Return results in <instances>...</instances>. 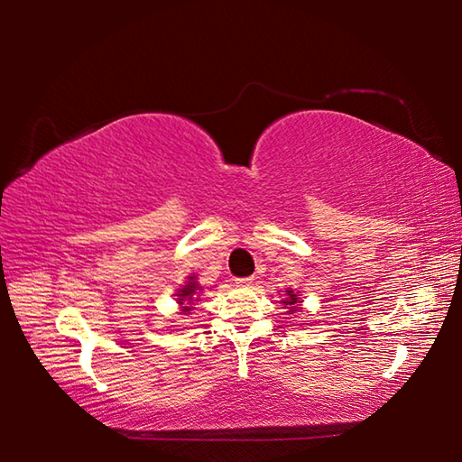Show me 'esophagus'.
I'll return each instance as SVG.
<instances>
[{
	"instance_id": "1",
	"label": "esophagus",
	"mask_w": 462,
	"mask_h": 462,
	"mask_svg": "<svg viewBox=\"0 0 462 462\" xmlns=\"http://www.w3.org/2000/svg\"><path fill=\"white\" fill-rule=\"evenodd\" d=\"M254 283V277H242V279H236V285L238 287H250Z\"/></svg>"
}]
</instances>
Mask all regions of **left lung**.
<instances>
[{
	"instance_id": "8db88e82",
	"label": "left lung",
	"mask_w": 462,
	"mask_h": 462,
	"mask_svg": "<svg viewBox=\"0 0 462 462\" xmlns=\"http://www.w3.org/2000/svg\"><path fill=\"white\" fill-rule=\"evenodd\" d=\"M301 291H295L293 287H285V293H283V300H281V303L287 308V311H291V314H295L297 310H300L301 306V297H300Z\"/></svg>"
}]
</instances>
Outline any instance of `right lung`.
<instances>
[{"instance_id": "add662e5", "label": "right lung", "mask_w": 462, "mask_h": 462, "mask_svg": "<svg viewBox=\"0 0 462 462\" xmlns=\"http://www.w3.org/2000/svg\"><path fill=\"white\" fill-rule=\"evenodd\" d=\"M203 287L198 277L189 275L183 285H179L177 293H175V301L179 303V314L181 316H189L191 311L195 310V306L201 301V293H203Z\"/></svg>"}]
</instances>
